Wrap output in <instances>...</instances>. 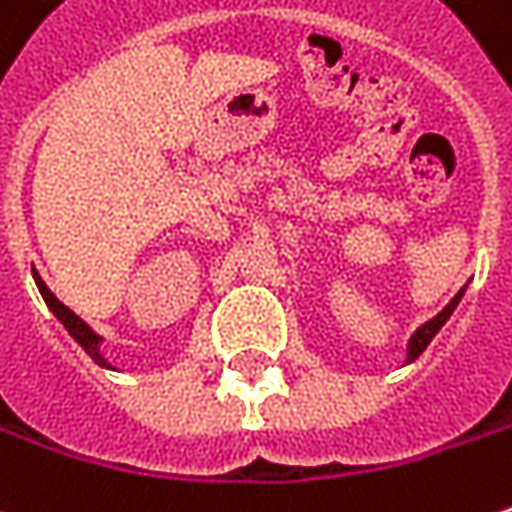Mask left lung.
Wrapping results in <instances>:
<instances>
[{"label":"left lung","instance_id":"obj_1","mask_svg":"<svg viewBox=\"0 0 512 512\" xmlns=\"http://www.w3.org/2000/svg\"><path fill=\"white\" fill-rule=\"evenodd\" d=\"M461 295H464V289H461L456 298L450 300V303H447V306H444V309H441V312H438L435 318H430L427 323H421V326H418V329L412 332L410 344H407V364H412V361H415V358H418V355H421V352H424V349L430 346V341H433L435 335H438V329H441V326L447 323V318L453 315V309L458 306Z\"/></svg>","mask_w":512,"mask_h":512}]
</instances>
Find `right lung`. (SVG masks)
<instances>
[{
  "label": "right lung",
  "mask_w": 512,
  "mask_h": 512,
  "mask_svg": "<svg viewBox=\"0 0 512 512\" xmlns=\"http://www.w3.org/2000/svg\"><path fill=\"white\" fill-rule=\"evenodd\" d=\"M34 280H36V289H39V295L45 298L48 309H51V312L56 315V321L62 323V326H65V329L71 332V338H74V341H77V344L82 346V349H85L88 355H91V361H94V364H100V367H105V369H114L111 364H108V361H105V355L100 352V344H102L100 335H97V332H94V329H91L88 323L82 321L79 315H74V312H71V309H68V306H65L62 300L56 298L54 292H51V289L45 286V280L39 278L36 272H34Z\"/></svg>",
  "instance_id": "add662e5"
}]
</instances>
